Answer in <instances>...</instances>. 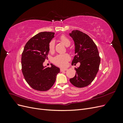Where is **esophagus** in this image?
I'll return each mask as SVG.
<instances>
[{"label": "esophagus", "instance_id": "obj_1", "mask_svg": "<svg viewBox=\"0 0 123 123\" xmlns=\"http://www.w3.org/2000/svg\"><path fill=\"white\" fill-rule=\"evenodd\" d=\"M60 70H61V71H63L67 70V68H61Z\"/></svg>", "mask_w": 123, "mask_h": 123}]
</instances>
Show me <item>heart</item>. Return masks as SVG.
<instances>
[{
    "label": "heart",
    "mask_w": 123,
    "mask_h": 123,
    "mask_svg": "<svg viewBox=\"0 0 123 123\" xmlns=\"http://www.w3.org/2000/svg\"><path fill=\"white\" fill-rule=\"evenodd\" d=\"M59 40H60L61 42L66 47H69L71 44L70 40L65 35H62L60 37H59ZM54 41L53 40H52L49 43V46H48L49 50L50 52H52L54 51ZM70 56L67 54L58 55L53 58V62H54V64L58 66L64 67L66 66L68 62L70 60Z\"/></svg>",
    "instance_id": "b5f03b06"
}]
</instances>
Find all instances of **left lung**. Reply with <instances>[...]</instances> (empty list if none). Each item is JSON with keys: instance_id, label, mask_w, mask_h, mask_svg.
Segmentation results:
<instances>
[{"instance_id": "1", "label": "left lung", "mask_w": 123, "mask_h": 123, "mask_svg": "<svg viewBox=\"0 0 123 123\" xmlns=\"http://www.w3.org/2000/svg\"><path fill=\"white\" fill-rule=\"evenodd\" d=\"M75 43V56L72 65L80 62L75 68V76L70 79V83L78 88L90 85L99 70L100 58L95 43L88 35L79 30H73L69 34Z\"/></svg>"}]
</instances>
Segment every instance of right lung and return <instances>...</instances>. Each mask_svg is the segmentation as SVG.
Segmentation results:
<instances>
[{
    "mask_svg": "<svg viewBox=\"0 0 123 123\" xmlns=\"http://www.w3.org/2000/svg\"><path fill=\"white\" fill-rule=\"evenodd\" d=\"M55 33L40 32L25 44L21 55L22 72L30 86L36 90L47 91L52 87L59 68L51 64V67L43 66L49 52V43Z\"/></svg>",
    "mask_w": 123,
    "mask_h": 123,
    "instance_id": "1",
    "label": "right lung"
}]
</instances>
